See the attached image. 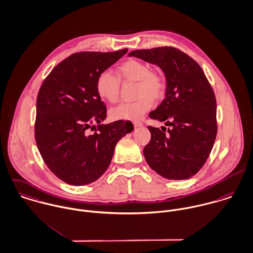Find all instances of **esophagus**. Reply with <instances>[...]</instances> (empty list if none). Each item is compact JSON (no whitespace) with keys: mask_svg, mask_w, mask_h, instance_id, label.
I'll use <instances>...</instances> for the list:
<instances>
[{"mask_svg":"<svg viewBox=\"0 0 253 253\" xmlns=\"http://www.w3.org/2000/svg\"><path fill=\"white\" fill-rule=\"evenodd\" d=\"M132 124H133V126H135V127H138V126H142V123H140V122H132Z\"/></svg>","mask_w":253,"mask_h":253,"instance_id":"esophagus-1","label":"esophagus"}]
</instances>
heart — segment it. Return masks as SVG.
I'll return each instance as SVG.
<instances>
[{
    "label": "heart",
    "instance_id": "b5f03b06",
    "mask_svg": "<svg viewBox=\"0 0 253 253\" xmlns=\"http://www.w3.org/2000/svg\"><path fill=\"white\" fill-rule=\"evenodd\" d=\"M117 77L108 72L99 75L96 81V91L99 97L109 103H116L119 99L120 82H136L135 101L123 103L111 110L113 120L136 121L150 110L153 100L158 101L165 96L166 83L163 77L152 73L150 67L140 61L130 59L120 65Z\"/></svg>",
    "mask_w": 253,
    "mask_h": 253
}]
</instances>
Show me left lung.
<instances>
[{"label": "left lung", "mask_w": 253, "mask_h": 253, "mask_svg": "<svg viewBox=\"0 0 253 253\" xmlns=\"http://www.w3.org/2000/svg\"><path fill=\"white\" fill-rule=\"evenodd\" d=\"M129 57L157 65L166 78V98L149 114L166 127L148 126L143 154L149 167L169 179H186L205 164L217 135L216 98L200 66L173 47L132 51Z\"/></svg>", "instance_id": "left-lung-1"}]
</instances>
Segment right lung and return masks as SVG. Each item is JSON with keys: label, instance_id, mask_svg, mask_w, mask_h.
Wrapping results in <instances>:
<instances>
[{"label": "right lung", "instance_id": "obj_1", "mask_svg": "<svg viewBox=\"0 0 253 253\" xmlns=\"http://www.w3.org/2000/svg\"><path fill=\"white\" fill-rule=\"evenodd\" d=\"M126 52L76 53L55 67L40 87L36 144L47 167L69 184L98 179L109 167L118 141L133 129L128 121L101 125L107 108L96 91L99 75ZM93 128L95 131L89 134Z\"/></svg>", "mask_w": 253, "mask_h": 253}]
</instances>
